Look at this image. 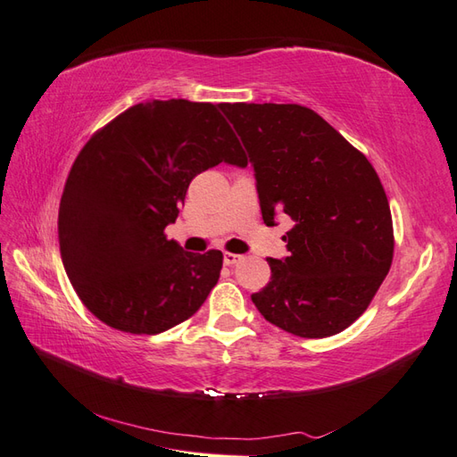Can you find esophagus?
<instances>
[{"label": "esophagus", "mask_w": 457, "mask_h": 457, "mask_svg": "<svg viewBox=\"0 0 457 457\" xmlns=\"http://www.w3.org/2000/svg\"><path fill=\"white\" fill-rule=\"evenodd\" d=\"M239 259H241V255H237V253H223V263L226 265H236Z\"/></svg>", "instance_id": "34e87169"}]
</instances>
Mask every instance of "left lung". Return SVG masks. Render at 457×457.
<instances>
[{
	"label": "left lung",
	"instance_id": "8db88e82",
	"mask_svg": "<svg viewBox=\"0 0 457 457\" xmlns=\"http://www.w3.org/2000/svg\"><path fill=\"white\" fill-rule=\"evenodd\" d=\"M253 164L261 213H287L288 257L267 259L270 280L251 300L270 324L300 337L344 332L393 263V220L363 153L298 104H220Z\"/></svg>",
	"mask_w": 457,
	"mask_h": 457
}]
</instances>
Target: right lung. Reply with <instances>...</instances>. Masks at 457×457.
I'll return each mask as SVG.
<instances>
[{
    "instance_id": "obj_1",
    "label": "right lung",
    "mask_w": 457,
    "mask_h": 457,
    "mask_svg": "<svg viewBox=\"0 0 457 457\" xmlns=\"http://www.w3.org/2000/svg\"><path fill=\"white\" fill-rule=\"evenodd\" d=\"M220 105L151 100L125 110L76 157L58 208L68 278L115 329L154 336L188 320L216 287L221 251L167 239L190 180L220 162L245 167Z\"/></svg>"
}]
</instances>
